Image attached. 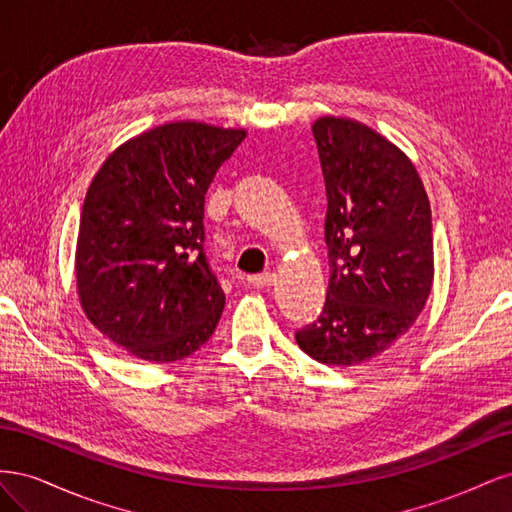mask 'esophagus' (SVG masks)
Wrapping results in <instances>:
<instances>
[{"instance_id": "34e87169", "label": "esophagus", "mask_w": 512, "mask_h": 512, "mask_svg": "<svg viewBox=\"0 0 512 512\" xmlns=\"http://www.w3.org/2000/svg\"><path fill=\"white\" fill-rule=\"evenodd\" d=\"M273 273H262V275H250L247 277V282H250L252 286H256V288H267V286H271V282H273Z\"/></svg>"}]
</instances>
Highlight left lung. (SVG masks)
Listing matches in <instances>:
<instances>
[{
	"instance_id": "8db88e82",
	"label": "left lung",
	"mask_w": 512,
	"mask_h": 512,
	"mask_svg": "<svg viewBox=\"0 0 512 512\" xmlns=\"http://www.w3.org/2000/svg\"><path fill=\"white\" fill-rule=\"evenodd\" d=\"M327 188L329 290L297 331L324 365L382 354L423 312L433 282L431 209L412 162L363 123L322 117L312 128Z\"/></svg>"
}]
</instances>
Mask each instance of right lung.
<instances>
[{"mask_svg": "<svg viewBox=\"0 0 512 512\" xmlns=\"http://www.w3.org/2000/svg\"><path fill=\"white\" fill-rule=\"evenodd\" d=\"M243 138L166 123L119 147L89 185L76 286L87 318L138 359L181 361L218 327L226 297L205 254V196Z\"/></svg>", "mask_w": 512, "mask_h": 512, "instance_id": "right-lung-1", "label": "right lung"}]
</instances>
